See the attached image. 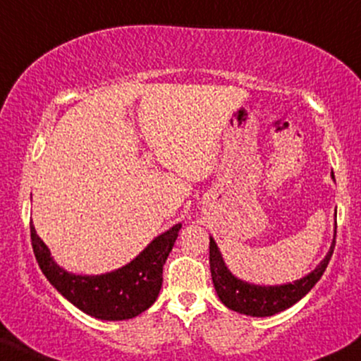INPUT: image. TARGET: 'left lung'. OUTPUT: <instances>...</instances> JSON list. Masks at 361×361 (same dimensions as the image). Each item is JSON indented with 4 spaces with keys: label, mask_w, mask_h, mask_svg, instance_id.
I'll return each instance as SVG.
<instances>
[{
    "label": "left lung",
    "mask_w": 361,
    "mask_h": 361,
    "mask_svg": "<svg viewBox=\"0 0 361 361\" xmlns=\"http://www.w3.org/2000/svg\"><path fill=\"white\" fill-rule=\"evenodd\" d=\"M334 178V175H331ZM334 238H336V230H334ZM334 242L328 255L323 259L311 274H307L302 279L294 281L293 284L284 286H254L237 279L235 276L230 274V271L225 267L222 255H220L219 247H216L214 238H210V272L216 294L220 301L232 311L242 312L249 316H272L277 312L288 310L293 305H296L299 299H302L312 289L326 271L329 259L333 255Z\"/></svg>",
    "instance_id": "obj_1"
}]
</instances>
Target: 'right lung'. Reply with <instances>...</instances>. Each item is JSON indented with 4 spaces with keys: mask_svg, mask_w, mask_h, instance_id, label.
Here are the masks:
<instances>
[{
    "mask_svg": "<svg viewBox=\"0 0 361 361\" xmlns=\"http://www.w3.org/2000/svg\"><path fill=\"white\" fill-rule=\"evenodd\" d=\"M181 224L156 237L128 266L102 276H75L60 269L30 222L32 247L38 266L51 286L85 314L97 319H131L146 311L158 298L166 262Z\"/></svg>",
    "mask_w": 361,
    "mask_h": 361,
    "instance_id": "right-lung-1",
    "label": "right lung"
}]
</instances>
